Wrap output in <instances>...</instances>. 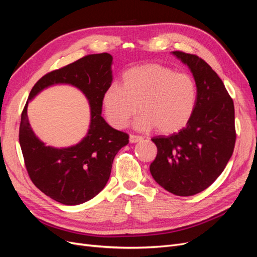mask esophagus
Listing matches in <instances>:
<instances>
[{"label": "esophagus", "mask_w": 257, "mask_h": 257, "mask_svg": "<svg viewBox=\"0 0 257 257\" xmlns=\"http://www.w3.org/2000/svg\"><path fill=\"white\" fill-rule=\"evenodd\" d=\"M143 141V137L142 136H137V135H130V143L131 144H135V143H138Z\"/></svg>", "instance_id": "34e87169"}]
</instances>
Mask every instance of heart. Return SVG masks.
<instances>
[{
  "instance_id": "b5f03b06",
  "label": "heart",
  "mask_w": 257,
  "mask_h": 257,
  "mask_svg": "<svg viewBox=\"0 0 257 257\" xmlns=\"http://www.w3.org/2000/svg\"><path fill=\"white\" fill-rule=\"evenodd\" d=\"M197 87L191 76L178 74L160 64L132 67L123 74L121 84L104 92L102 105L108 123L123 128L139 110L136 120L142 130L155 127L161 134H173L188 124L195 111Z\"/></svg>"
}]
</instances>
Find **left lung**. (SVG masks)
<instances>
[{"instance_id": "8db88e82", "label": "left lung", "mask_w": 257, "mask_h": 257, "mask_svg": "<svg viewBox=\"0 0 257 257\" xmlns=\"http://www.w3.org/2000/svg\"><path fill=\"white\" fill-rule=\"evenodd\" d=\"M173 53L191 69L197 102L185 127L170 136L151 139L158 154L150 173L166 191L192 196L216 180L234 152L235 108L223 81L203 59L182 51Z\"/></svg>"}]
</instances>
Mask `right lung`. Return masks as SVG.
<instances>
[{
	"mask_svg": "<svg viewBox=\"0 0 257 257\" xmlns=\"http://www.w3.org/2000/svg\"><path fill=\"white\" fill-rule=\"evenodd\" d=\"M111 64L109 53L89 54L46 74L34 84L22 110L19 143L29 177L37 189L58 203L75 206L96 196L110 177L115 154L128 144V135L112 128L100 114L103 94L112 81ZM58 83L78 87L91 108L87 136L75 146L60 150L46 146L36 137L26 113L29 100Z\"/></svg>",
	"mask_w": 257,
	"mask_h": 257,
	"instance_id": "add662e5",
	"label": "right lung"
}]
</instances>
